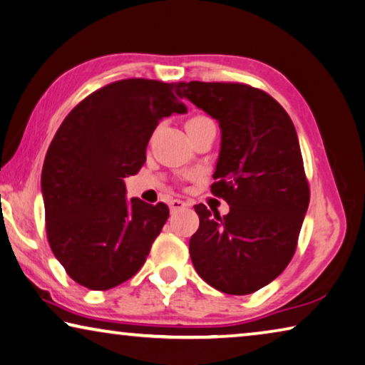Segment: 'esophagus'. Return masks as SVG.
Listing matches in <instances>:
<instances>
[{
    "mask_svg": "<svg viewBox=\"0 0 365 365\" xmlns=\"http://www.w3.org/2000/svg\"><path fill=\"white\" fill-rule=\"evenodd\" d=\"M187 206H188V203H187V201H183V200H178V198H175V200H172V201H170V211L183 210V207H187Z\"/></svg>",
    "mask_w": 365,
    "mask_h": 365,
    "instance_id": "obj_1",
    "label": "esophagus"
}]
</instances>
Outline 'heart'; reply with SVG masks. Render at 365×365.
Listing matches in <instances>:
<instances>
[{"instance_id":"b5f03b06","label":"heart","mask_w":365,"mask_h":365,"mask_svg":"<svg viewBox=\"0 0 365 365\" xmlns=\"http://www.w3.org/2000/svg\"><path fill=\"white\" fill-rule=\"evenodd\" d=\"M203 120H207L206 117H201V115H198V117H193L192 120H188V123L187 125H190V123H196V121H203Z\"/></svg>"}]
</instances>
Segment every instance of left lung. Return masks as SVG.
<instances>
[{
	"mask_svg": "<svg viewBox=\"0 0 365 365\" xmlns=\"http://www.w3.org/2000/svg\"><path fill=\"white\" fill-rule=\"evenodd\" d=\"M183 97L219 121L211 192L230 206L224 217L195 206L200 227L190 255L207 284L247 296L276 279L296 253L310 201L297 133L279 102L248 84L190 81Z\"/></svg>",
	"mask_w": 365,
	"mask_h": 365,
	"instance_id": "8db88e82",
	"label": "left lung"
}]
</instances>
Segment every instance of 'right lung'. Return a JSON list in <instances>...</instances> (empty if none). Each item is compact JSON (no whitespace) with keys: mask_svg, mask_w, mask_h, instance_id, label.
<instances>
[{"mask_svg":"<svg viewBox=\"0 0 365 365\" xmlns=\"http://www.w3.org/2000/svg\"><path fill=\"white\" fill-rule=\"evenodd\" d=\"M183 83L130 78L81 101L58 128L42 169L45 229L68 276L107 291L140 271L169 217L126 200L123 178L140 172L159 121L185 113Z\"/></svg>","mask_w":365,"mask_h":365,"instance_id":"add662e5","label":"right lung"}]
</instances>
